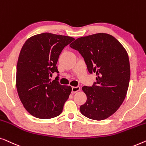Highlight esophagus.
Listing matches in <instances>:
<instances>
[{"label": "esophagus", "mask_w": 146, "mask_h": 146, "mask_svg": "<svg viewBox=\"0 0 146 146\" xmlns=\"http://www.w3.org/2000/svg\"><path fill=\"white\" fill-rule=\"evenodd\" d=\"M80 89H81V88H80V87H79V86H77V87H73L71 93H77V91H80Z\"/></svg>", "instance_id": "obj_1"}]
</instances>
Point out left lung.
<instances>
[{
    "label": "left lung",
    "instance_id": "left-lung-1",
    "mask_svg": "<svg viewBox=\"0 0 146 146\" xmlns=\"http://www.w3.org/2000/svg\"><path fill=\"white\" fill-rule=\"evenodd\" d=\"M69 46L81 53L89 72L96 75L92 87L82 88L87 100L80 111L92 120L108 118L122 104L128 91L130 67L126 50L114 37L104 33L81 37Z\"/></svg>",
    "mask_w": 146,
    "mask_h": 146
}]
</instances>
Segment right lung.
<instances>
[{
  "label": "right lung",
  "instance_id": "add662e5",
  "mask_svg": "<svg viewBox=\"0 0 146 146\" xmlns=\"http://www.w3.org/2000/svg\"><path fill=\"white\" fill-rule=\"evenodd\" d=\"M72 37L42 33L28 38L22 46L16 66V89L25 109L34 117L50 119L62 112L71 92L70 86L52 81L63 48Z\"/></svg>",
  "mask_w": 146,
  "mask_h": 146
}]
</instances>
